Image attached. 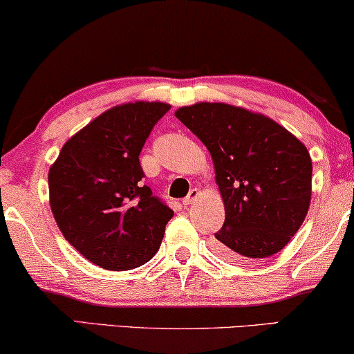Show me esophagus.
<instances>
[{"instance_id": "1", "label": "esophagus", "mask_w": 354, "mask_h": 354, "mask_svg": "<svg viewBox=\"0 0 354 354\" xmlns=\"http://www.w3.org/2000/svg\"><path fill=\"white\" fill-rule=\"evenodd\" d=\"M198 195H200V192H198V188H193V190H190V193H188V195L185 196V198H183V200H182V203H183V205H192V203L193 201H195L196 200V198H198Z\"/></svg>"}]
</instances>
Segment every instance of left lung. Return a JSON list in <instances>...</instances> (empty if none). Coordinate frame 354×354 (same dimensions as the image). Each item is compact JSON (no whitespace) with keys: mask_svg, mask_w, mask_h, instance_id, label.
I'll return each instance as SVG.
<instances>
[{"mask_svg":"<svg viewBox=\"0 0 354 354\" xmlns=\"http://www.w3.org/2000/svg\"><path fill=\"white\" fill-rule=\"evenodd\" d=\"M176 118L209 149L225 221L214 236L222 258H268L292 240L308 214L313 162L287 129L224 103L185 106Z\"/></svg>","mask_w":354,"mask_h":354,"instance_id":"obj_1","label":"left lung"}]
</instances>
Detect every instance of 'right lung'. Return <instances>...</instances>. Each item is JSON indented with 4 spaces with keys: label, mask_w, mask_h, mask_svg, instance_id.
Wrapping results in <instances>:
<instances>
[{
    "label": "right lung",
    "mask_w": 354,
    "mask_h": 354,
    "mask_svg": "<svg viewBox=\"0 0 354 354\" xmlns=\"http://www.w3.org/2000/svg\"><path fill=\"white\" fill-rule=\"evenodd\" d=\"M171 106L129 103L67 140L48 174L50 205L66 240L108 270L148 263L174 211L145 185L140 153Z\"/></svg>",
    "instance_id": "1"
}]
</instances>
